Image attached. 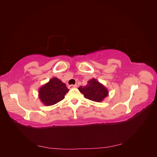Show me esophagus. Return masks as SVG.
Returning a JSON list of instances; mask_svg holds the SVG:
<instances>
[{"label": "esophagus", "mask_w": 157, "mask_h": 157, "mask_svg": "<svg viewBox=\"0 0 157 157\" xmlns=\"http://www.w3.org/2000/svg\"><path fill=\"white\" fill-rule=\"evenodd\" d=\"M77 84H75V85H70L69 88H77Z\"/></svg>", "instance_id": "obj_1"}]
</instances>
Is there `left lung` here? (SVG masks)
<instances>
[{"label": "left lung", "instance_id": "left-lung-1", "mask_svg": "<svg viewBox=\"0 0 157 157\" xmlns=\"http://www.w3.org/2000/svg\"><path fill=\"white\" fill-rule=\"evenodd\" d=\"M78 89L85 98L96 102H101L109 95L107 88L94 78L88 81L86 86H80Z\"/></svg>", "mask_w": 157, "mask_h": 157}]
</instances>
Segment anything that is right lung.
I'll return each instance as SVG.
<instances>
[{"mask_svg":"<svg viewBox=\"0 0 157 157\" xmlns=\"http://www.w3.org/2000/svg\"><path fill=\"white\" fill-rule=\"evenodd\" d=\"M69 90L65 83L57 77H53L39 88V97L44 105H53L63 99Z\"/></svg>","mask_w":157,"mask_h":157,"instance_id":"1","label":"right lung"}]
</instances>
